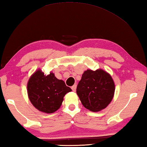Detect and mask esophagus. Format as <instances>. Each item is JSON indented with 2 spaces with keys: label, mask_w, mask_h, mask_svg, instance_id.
Wrapping results in <instances>:
<instances>
[{
  "label": "esophagus",
  "mask_w": 147,
  "mask_h": 147,
  "mask_svg": "<svg viewBox=\"0 0 147 147\" xmlns=\"http://www.w3.org/2000/svg\"><path fill=\"white\" fill-rule=\"evenodd\" d=\"M71 89L73 90V91H76V84H74V85L72 86L71 87Z\"/></svg>",
  "instance_id": "obj_1"
}]
</instances>
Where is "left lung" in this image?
<instances>
[{"label":"left lung","mask_w":147,"mask_h":147,"mask_svg":"<svg viewBox=\"0 0 147 147\" xmlns=\"http://www.w3.org/2000/svg\"><path fill=\"white\" fill-rule=\"evenodd\" d=\"M112 77L102 69L87 70L82 74L76 87L82 104L89 111L97 112L106 108L115 93Z\"/></svg>","instance_id":"left-lung-1"}]
</instances>
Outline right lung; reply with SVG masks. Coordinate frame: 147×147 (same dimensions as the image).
<instances>
[{
  "mask_svg": "<svg viewBox=\"0 0 147 147\" xmlns=\"http://www.w3.org/2000/svg\"><path fill=\"white\" fill-rule=\"evenodd\" d=\"M28 98L35 108L41 112L53 113L61 106L63 97L71 88L59 80L53 73L45 75L40 70L32 74L27 84Z\"/></svg>",
  "mask_w": 147,
  "mask_h": 147,
  "instance_id": "right-lung-1",
  "label": "right lung"
}]
</instances>
